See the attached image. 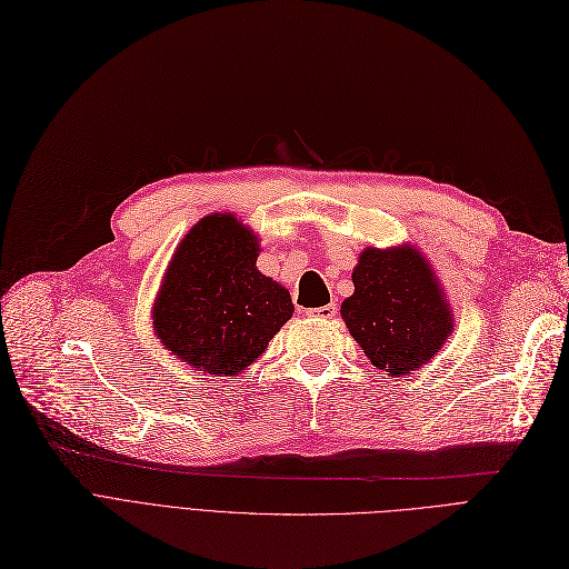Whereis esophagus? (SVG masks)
<instances>
[{
	"mask_svg": "<svg viewBox=\"0 0 569 569\" xmlns=\"http://www.w3.org/2000/svg\"><path fill=\"white\" fill-rule=\"evenodd\" d=\"M307 316H311V318H323V320L335 318V316H337V305H326V307L309 309V311H307Z\"/></svg>",
	"mask_w": 569,
	"mask_h": 569,
	"instance_id": "1",
	"label": "esophagus"
}]
</instances>
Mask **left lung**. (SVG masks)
<instances>
[{"mask_svg":"<svg viewBox=\"0 0 569 569\" xmlns=\"http://www.w3.org/2000/svg\"><path fill=\"white\" fill-rule=\"evenodd\" d=\"M353 286L341 318L365 356L390 377L411 375L451 335L453 316L432 269L416 251H362Z\"/></svg>","mask_w":569,"mask_h":569,"instance_id":"1","label":"left lung"}]
</instances>
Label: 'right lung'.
<instances>
[{
	"mask_svg": "<svg viewBox=\"0 0 569 569\" xmlns=\"http://www.w3.org/2000/svg\"><path fill=\"white\" fill-rule=\"evenodd\" d=\"M256 260L258 237L234 216L202 218L169 262L153 309L164 349L218 377H232L262 356L295 307Z\"/></svg>",
	"mask_w": 569,
	"mask_h": 569,
	"instance_id": "right-lung-1",
	"label": "right lung"
}]
</instances>
